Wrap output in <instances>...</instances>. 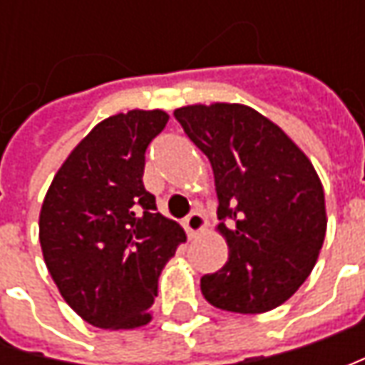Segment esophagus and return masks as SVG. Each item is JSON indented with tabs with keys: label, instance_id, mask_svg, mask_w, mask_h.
I'll return each mask as SVG.
<instances>
[{
	"label": "esophagus",
	"instance_id": "esophagus-1",
	"mask_svg": "<svg viewBox=\"0 0 365 365\" xmlns=\"http://www.w3.org/2000/svg\"><path fill=\"white\" fill-rule=\"evenodd\" d=\"M185 227H187V233L189 237H195L199 232H203L207 227V219L201 211H192L189 217L185 219Z\"/></svg>",
	"mask_w": 365,
	"mask_h": 365
}]
</instances>
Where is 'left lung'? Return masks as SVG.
I'll return each mask as SVG.
<instances>
[{
	"instance_id": "left-lung-1",
	"label": "left lung",
	"mask_w": 365,
	"mask_h": 365,
	"mask_svg": "<svg viewBox=\"0 0 365 365\" xmlns=\"http://www.w3.org/2000/svg\"><path fill=\"white\" fill-rule=\"evenodd\" d=\"M211 162L225 266L201 278L213 307L256 315L288 301L315 266L327 232L325 192L311 160L287 133L240 103L175 111Z\"/></svg>"
}]
</instances>
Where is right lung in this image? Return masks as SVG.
Here are the masks:
<instances>
[{"label":"right lung","mask_w":365,"mask_h":365,"mask_svg":"<svg viewBox=\"0 0 365 365\" xmlns=\"http://www.w3.org/2000/svg\"><path fill=\"white\" fill-rule=\"evenodd\" d=\"M162 109L97 123L52 178L40 211V245L68 307L99 329L150 323L158 276L182 227L144 189L148 144L164 130Z\"/></svg>","instance_id":"right-lung-1"}]
</instances>
